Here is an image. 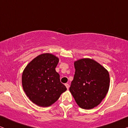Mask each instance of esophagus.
<instances>
[{"label":"esophagus","mask_w":128,"mask_h":128,"mask_svg":"<svg viewBox=\"0 0 128 128\" xmlns=\"http://www.w3.org/2000/svg\"><path fill=\"white\" fill-rule=\"evenodd\" d=\"M64 85H65V86L66 87V88H67V89H69V84L66 83Z\"/></svg>","instance_id":"obj_1"}]
</instances>
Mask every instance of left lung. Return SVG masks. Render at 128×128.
Wrapping results in <instances>:
<instances>
[{"mask_svg":"<svg viewBox=\"0 0 128 128\" xmlns=\"http://www.w3.org/2000/svg\"><path fill=\"white\" fill-rule=\"evenodd\" d=\"M75 73L69 90L80 108L92 109L106 97L110 87L108 72L93 59L75 61Z\"/></svg>","mask_w":128,"mask_h":128,"instance_id":"1","label":"left lung"}]
</instances>
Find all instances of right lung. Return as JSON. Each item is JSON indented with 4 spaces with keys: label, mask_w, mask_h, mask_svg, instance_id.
Wrapping results in <instances>:
<instances>
[{
    "label": "right lung",
    "mask_w": 128,
    "mask_h": 128,
    "mask_svg": "<svg viewBox=\"0 0 128 128\" xmlns=\"http://www.w3.org/2000/svg\"><path fill=\"white\" fill-rule=\"evenodd\" d=\"M59 58L46 53L38 55L24 69L23 90L29 99L38 106L46 107L55 102L67 90L55 70Z\"/></svg>",
    "instance_id": "obj_1"
}]
</instances>
